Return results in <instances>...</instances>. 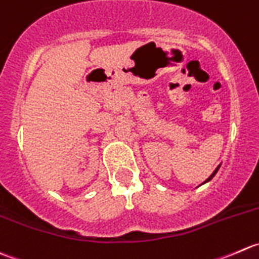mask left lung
<instances>
[{
  "label": "left lung",
  "mask_w": 259,
  "mask_h": 259,
  "mask_svg": "<svg viewBox=\"0 0 259 259\" xmlns=\"http://www.w3.org/2000/svg\"><path fill=\"white\" fill-rule=\"evenodd\" d=\"M219 167H220V165H219V166H218V167L215 168V170H214V172H213V174H211V175H210V176H209V178H208V179H206V180H205V181H204V183H203V184H206V183H209V181H210V180H211V179H213V178H214V176H215V174L218 172V170H219ZM203 184H201V185H203Z\"/></svg>",
  "instance_id": "left-lung-1"
}]
</instances>
